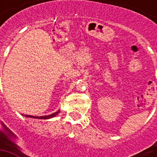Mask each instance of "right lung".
Returning <instances> with one entry per match:
<instances>
[{
	"label": "right lung",
	"mask_w": 157,
	"mask_h": 157,
	"mask_svg": "<svg viewBox=\"0 0 157 157\" xmlns=\"http://www.w3.org/2000/svg\"><path fill=\"white\" fill-rule=\"evenodd\" d=\"M59 113V111L56 112V113H53L52 114H49V115H45V116H31V115H27L28 117H32V118H37V119H50V118L54 117L56 116L57 113Z\"/></svg>",
	"instance_id": "obj_1"
}]
</instances>
